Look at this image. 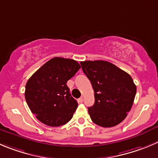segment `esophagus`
Here are the masks:
<instances>
[{"label": "esophagus", "instance_id": "obj_1", "mask_svg": "<svg viewBox=\"0 0 158 158\" xmlns=\"http://www.w3.org/2000/svg\"><path fill=\"white\" fill-rule=\"evenodd\" d=\"M83 100H84V99H83V98H78L77 99V101H78V102H79V103H81V102H83Z\"/></svg>", "mask_w": 158, "mask_h": 158}]
</instances>
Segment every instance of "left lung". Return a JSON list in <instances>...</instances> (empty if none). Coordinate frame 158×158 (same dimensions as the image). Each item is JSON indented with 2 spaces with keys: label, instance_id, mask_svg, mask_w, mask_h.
Returning <instances> with one entry per match:
<instances>
[{
  "label": "left lung",
  "instance_id": "left-lung-1",
  "mask_svg": "<svg viewBox=\"0 0 158 158\" xmlns=\"http://www.w3.org/2000/svg\"><path fill=\"white\" fill-rule=\"evenodd\" d=\"M81 65L94 91V104L88 108L91 120L102 127L119 124L131 109L136 93L130 75L108 61H82Z\"/></svg>",
  "mask_w": 158,
  "mask_h": 158
}]
</instances>
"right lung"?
<instances>
[{
	"label": "right lung",
	"instance_id": "right-lung-1",
	"mask_svg": "<svg viewBox=\"0 0 158 158\" xmlns=\"http://www.w3.org/2000/svg\"><path fill=\"white\" fill-rule=\"evenodd\" d=\"M81 68L76 60L54 57L33 73L25 85V97L35 117L49 127L68 123L77 108L67 82Z\"/></svg>",
	"mask_w": 158,
	"mask_h": 158
}]
</instances>
